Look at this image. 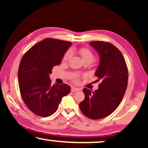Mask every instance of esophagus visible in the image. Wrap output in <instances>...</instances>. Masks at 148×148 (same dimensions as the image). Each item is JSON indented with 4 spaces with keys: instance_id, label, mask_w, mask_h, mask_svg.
<instances>
[{
    "instance_id": "obj_1",
    "label": "esophagus",
    "mask_w": 148,
    "mask_h": 148,
    "mask_svg": "<svg viewBox=\"0 0 148 148\" xmlns=\"http://www.w3.org/2000/svg\"><path fill=\"white\" fill-rule=\"evenodd\" d=\"M79 90H80V89L75 88V87H72V88H71V92H77V91H79Z\"/></svg>"
}]
</instances>
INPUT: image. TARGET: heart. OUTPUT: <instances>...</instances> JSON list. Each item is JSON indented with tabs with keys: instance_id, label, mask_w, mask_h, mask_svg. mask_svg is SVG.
<instances>
[{
	"instance_id": "1",
	"label": "heart",
	"mask_w": 148,
	"mask_h": 148,
	"mask_svg": "<svg viewBox=\"0 0 148 148\" xmlns=\"http://www.w3.org/2000/svg\"><path fill=\"white\" fill-rule=\"evenodd\" d=\"M79 53L81 57H82V60H86V59H94V54L92 52V51L90 49L87 48H82L79 50ZM71 56V51H67L64 54L63 56V60H68ZM73 82L75 83L78 82V79L77 77L73 78Z\"/></svg>"
}]
</instances>
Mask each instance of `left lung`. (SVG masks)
Returning a JSON list of instances; mask_svg holds the SVG:
<instances>
[{"instance_id":"left-lung-1","label":"left lung","mask_w":148,"mask_h":148,"mask_svg":"<svg viewBox=\"0 0 148 148\" xmlns=\"http://www.w3.org/2000/svg\"><path fill=\"white\" fill-rule=\"evenodd\" d=\"M90 45L100 56L95 75L101 83L93 92L84 88L85 99L79 108L85 116L97 120L110 115L120 104L127 88L128 69L122 53L112 44L93 41Z\"/></svg>"}]
</instances>
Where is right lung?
<instances>
[{
    "mask_svg": "<svg viewBox=\"0 0 148 148\" xmlns=\"http://www.w3.org/2000/svg\"><path fill=\"white\" fill-rule=\"evenodd\" d=\"M71 44L46 38L32 46L21 58L18 70L20 93L27 108L38 116L53 114L62 97L71 92L67 84L51 86L49 75L53 66L60 64Z\"/></svg>",
    "mask_w": 148,
    "mask_h": 148,
    "instance_id": "obj_1",
    "label": "right lung"
}]
</instances>
